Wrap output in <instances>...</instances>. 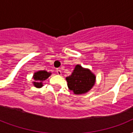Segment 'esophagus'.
I'll list each match as a JSON object with an SVG mask.
<instances>
[{"label":"esophagus","instance_id":"esophagus-1","mask_svg":"<svg viewBox=\"0 0 133 133\" xmlns=\"http://www.w3.org/2000/svg\"><path fill=\"white\" fill-rule=\"evenodd\" d=\"M56 74L58 75H61V71L60 70H56Z\"/></svg>","mask_w":133,"mask_h":133}]
</instances>
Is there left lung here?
<instances>
[{"label":"left lung","mask_w":133,"mask_h":133,"mask_svg":"<svg viewBox=\"0 0 133 133\" xmlns=\"http://www.w3.org/2000/svg\"><path fill=\"white\" fill-rule=\"evenodd\" d=\"M68 87L75 95L88 92L95 85V75L89 69L83 68L77 65L70 76L66 77Z\"/></svg>","instance_id":"left-lung-1"}]
</instances>
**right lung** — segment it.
Segmentation results:
<instances>
[{
    "mask_svg": "<svg viewBox=\"0 0 133 133\" xmlns=\"http://www.w3.org/2000/svg\"><path fill=\"white\" fill-rule=\"evenodd\" d=\"M51 75V72H48L45 70L38 71L34 74L33 78L34 81L33 84L36 88H41L43 86V81L47 79Z\"/></svg>",
    "mask_w": 133,
    "mask_h": 133,
    "instance_id": "right-lung-1",
    "label": "right lung"
}]
</instances>
